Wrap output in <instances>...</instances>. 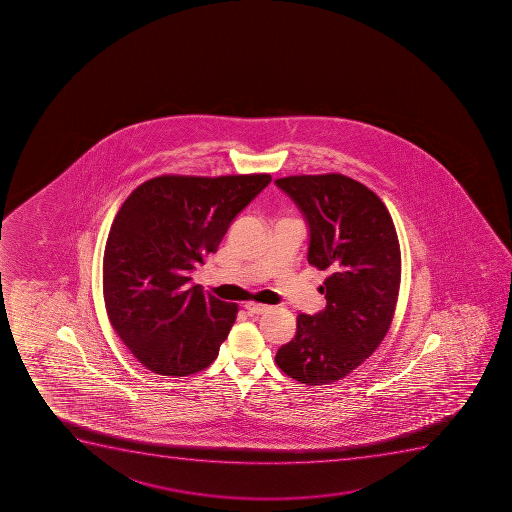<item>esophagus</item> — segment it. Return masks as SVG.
Here are the masks:
<instances>
[{
  "mask_svg": "<svg viewBox=\"0 0 512 512\" xmlns=\"http://www.w3.org/2000/svg\"><path fill=\"white\" fill-rule=\"evenodd\" d=\"M245 310H247L250 315H262L265 312H269V305L255 304V302H248V304L243 305Z\"/></svg>",
  "mask_w": 512,
  "mask_h": 512,
  "instance_id": "1",
  "label": "esophagus"
}]
</instances>
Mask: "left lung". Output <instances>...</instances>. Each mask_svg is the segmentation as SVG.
Instances as JSON below:
<instances>
[{
    "mask_svg": "<svg viewBox=\"0 0 512 512\" xmlns=\"http://www.w3.org/2000/svg\"><path fill=\"white\" fill-rule=\"evenodd\" d=\"M275 185L309 225V264L329 272L319 289L325 309L297 317L295 337L275 362L300 384H332L369 359L392 324L399 238L382 200L345 175H295Z\"/></svg>",
    "mask_w": 512,
    "mask_h": 512,
    "instance_id": "obj_1",
    "label": "left lung"
}]
</instances>
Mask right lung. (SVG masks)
Instances as JSON below:
<instances>
[{
	"label": "right lung",
	"mask_w": 512,
	"mask_h": 512,
	"mask_svg": "<svg viewBox=\"0 0 512 512\" xmlns=\"http://www.w3.org/2000/svg\"><path fill=\"white\" fill-rule=\"evenodd\" d=\"M270 182L269 173L162 175L123 202L103 255V297L113 329L143 367L185 377L217 359L238 305L190 287V272Z\"/></svg>",
	"instance_id": "add662e5"
}]
</instances>
